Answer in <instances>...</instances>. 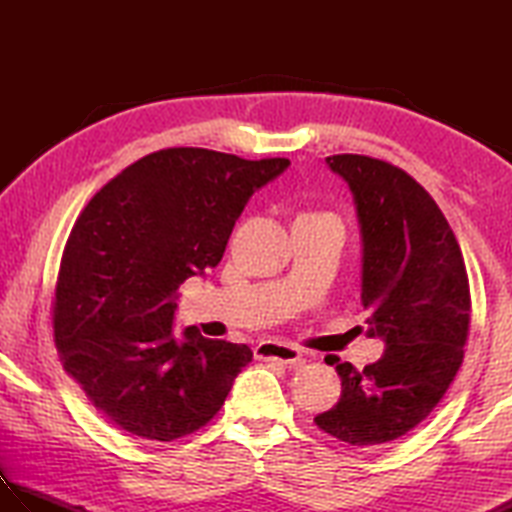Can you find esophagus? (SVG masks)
Here are the masks:
<instances>
[{
  "mask_svg": "<svg viewBox=\"0 0 512 512\" xmlns=\"http://www.w3.org/2000/svg\"><path fill=\"white\" fill-rule=\"evenodd\" d=\"M255 356L264 358V361H279L284 365H297L303 361V352L295 345H284L275 341H264L255 347Z\"/></svg>",
  "mask_w": 512,
  "mask_h": 512,
  "instance_id": "34e87169",
  "label": "esophagus"
}]
</instances>
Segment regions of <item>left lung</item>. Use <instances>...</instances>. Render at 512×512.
<instances>
[{
    "label": "left lung",
    "mask_w": 512,
    "mask_h": 512,
    "mask_svg": "<svg viewBox=\"0 0 512 512\" xmlns=\"http://www.w3.org/2000/svg\"><path fill=\"white\" fill-rule=\"evenodd\" d=\"M328 165L354 193L361 299L369 336L387 347L363 372L325 358L341 398L314 422L350 447H380L418 427L458 374L471 325L469 275L447 217L407 171L358 154L328 156Z\"/></svg>",
    "instance_id": "1"
}]
</instances>
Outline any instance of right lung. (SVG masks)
Here are the masks:
<instances>
[{
  "label": "right lung",
  "instance_id": "add662e5",
  "mask_svg": "<svg viewBox=\"0 0 512 512\" xmlns=\"http://www.w3.org/2000/svg\"><path fill=\"white\" fill-rule=\"evenodd\" d=\"M288 158L169 147L94 195L65 242L52 297L61 365L96 411L151 442L189 436L222 409L248 345L193 328L173 339L176 290L220 264L235 220Z\"/></svg>",
  "mask_w": 512,
  "mask_h": 512
}]
</instances>
